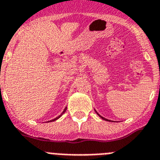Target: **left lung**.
Masks as SVG:
<instances>
[{
	"label": "left lung",
	"mask_w": 160,
	"mask_h": 160,
	"mask_svg": "<svg viewBox=\"0 0 160 160\" xmlns=\"http://www.w3.org/2000/svg\"><path fill=\"white\" fill-rule=\"evenodd\" d=\"M96 112V113H97V112ZM97 115H98V116H100V118H102V119H104V120H106V121H110V120H109V119H105V118L102 117V116H100V114H98V113H97Z\"/></svg>",
	"instance_id": "1"
}]
</instances>
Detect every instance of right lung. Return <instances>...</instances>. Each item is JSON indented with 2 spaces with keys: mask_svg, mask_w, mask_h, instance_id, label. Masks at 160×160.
<instances>
[{
  "mask_svg": "<svg viewBox=\"0 0 160 160\" xmlns=\"http://www.w3.org/2000/svg\"><path fill=\"white\" fill-rule=\"evenodd\" d=\"M66 109H67V108H64V111H63V112H62V113H61V114H60V116H58V117L55 118V119H52V120H50V121H51V122H52V121H55V120H57V119H59V118H60V116H62V115H63V114H64V112H65ZM50 121H48V122H50Z\"/></svg>",
  "mask_w": 160,
  "mask_h": 160,
  "instance_id": "right-lung-1",
  "label": "right lung"
}]
</instances>
